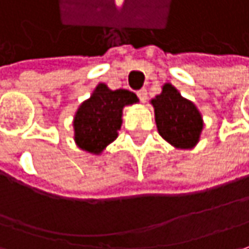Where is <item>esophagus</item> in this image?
<instances>
[{
	"label": "esophagus",
	"instance_id": "esophagus-1",
	"mask_svg": "<svg viewBox=\"0 0 249 249\" xmlns=\"http://www.w3.org/2000/svg\"><path fill=\"white\" fill-rule=\"evenodd\" d=\"M137 95H138L139 100H141L142 103H145V101H146V95H148V91H146L145 89H141V90H138Z\"/></svg>",
	"mask_w": 249,
	"mask_h": 249
}]
</instances>
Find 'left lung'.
<instances>
[{
  "label": "left lung",
  "mask_w": 249,
  "mask_h": 249,
  "mask_svg": "<svg viewBox=\"0 0 249 249\" xmlns=\"http://www.w3.org/2000/svg\"><path fill=\"white\" fill-rule=\"evenodd\" d=\"M159 135L178 149L196 146L203 131V118L197 107L183 98L180 93L166 83L162 93L151 100Z\"/></svg>",
  "instance_id": "obj_1"
}]
</instances>
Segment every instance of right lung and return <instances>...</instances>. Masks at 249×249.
<instances>
[{
    "mask_svg": "<svg viewBox=\"0 0 249 249\" xmlns=\"http://www.w3.org/2000/svg\"><path fill=\"white\" fill-rule=\"evenodd\" d=\"M138 103V97L124 89L110 90L100 83L91 97L81 103L74 115L76 145L90 154L100 155L118 137L123 124V108Z\"/></svg>",
    "mask_w": 249,
    "mask_h": 249,
    "instance_id": "right-lung-1",
    "label": "right lung"
}]
</instances>
